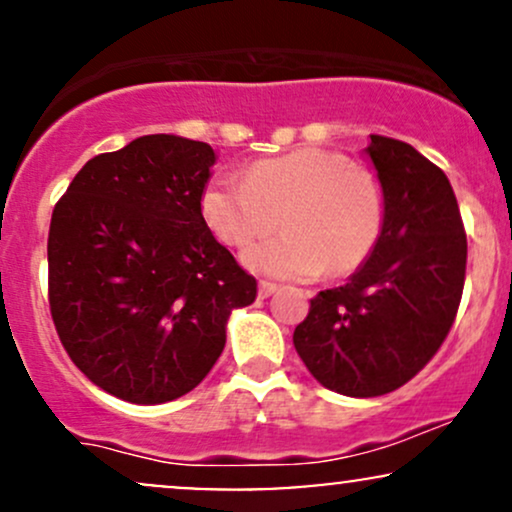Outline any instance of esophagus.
<instances>
[{
    "label": "esophagus",
    "instance_id": "esophagus-1",
    "mask_svg": "<svg viewBox=\"0 0 512 512\" xmlns=\"http://www.w3.org/2000/svg\"><path fill=\"white\" fill-rule=\"evenodd\" d=\"M276 289H279V286L272 284V281H260V291L257 293H260V298H269Z\"/></svg>",
    "mask_w": 512,
    "mask_h": 512
}]
</instances>
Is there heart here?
<instances>
[{
	"label": "heart",
	"instance_id": "obj_1",
	"mask_svg": "<svg viewBox=\"0 0 512 512\" xmlns=\"http://www.w3.org/2000/svg\"><path fill=\"white\" fill-rule=\"evenodd\" d=\"M202 219L228 248H245L274 231L279 236L243 252L252 272L276 279L346 276L373 255L385 228L387 195L373 168L342 151L303 146L260 158L243 180L219 175L199 199Z\"/></svg>",
	"mask_w": 512,
	"mask_h": 512
}]
</instances>
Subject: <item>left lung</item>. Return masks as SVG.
I'll return each instance as SVG.
<instances>
[{
	"label": "left lung",
	"mask_w": 512,
	"mask_h": 512,
	"mask_svg": "<svg viewBox=\"0 0 512 512\" xmlns=\"http://www.w3.org/2000/svg\"><path fill=\"white\" fill-rule=\"evenodd\" d=\"M385 185L383 236L339 289L310 298L293 346L313 378L349 397L409 383L438 354L462 301L467 233L448 175L414 146L370 134Z\"/></svg>",
	"instance_id": "obj_1"
}]
</instances>
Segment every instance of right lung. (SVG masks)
<instances>
[{
    "label": "right lung",
    "instance_id": "right-lung-1",
    "mask_svg": "<svg viewBox=\"0 0 512 512\" xmlns=\"http://www.w3.org/2000/svg\"><path fill=\"white\" fill-rule=\"evenodd\" d=\"M204 142L146 134L98 154L52 209L48 301L91 383L134 404L187 395L214 368L233 308L257 296L202 219Z\"/></svg>",
    "mask_w": 512,
    "mask_h": 512
}]
</instances>
